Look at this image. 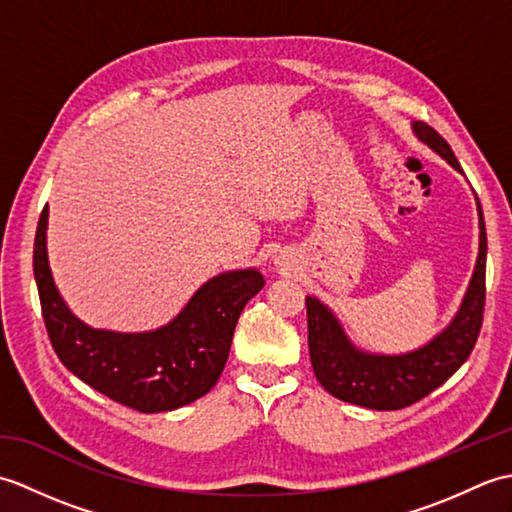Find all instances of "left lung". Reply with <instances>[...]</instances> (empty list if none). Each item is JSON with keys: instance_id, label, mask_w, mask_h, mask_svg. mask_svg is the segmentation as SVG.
Returning a JSON list of instances; mask_svg holds the SVG:
<instances>
[{"instance_id": "8db88e82", "label": "left lung", "mask_w": 512, "mask_h": 512, "mask_svg": "<svg viewBox=\"0 0 512 512\" xmlns=\"http://www.w3.org/2000/svg\"><path fill=\"white\" fill-rule=\"evenodd\" d=\"M413 132L440 154L453 169L462 171L458 158L436 129L413 123ZM480 255L462 306L442 334L416 352L402 356L363 354L347 341L339 321L314 297L308 308V347L314 376L334 398L376 411L409 407L449 380L471 356L482 330L486 301V228L480 200Z\"/></svg>"}]
</instances>
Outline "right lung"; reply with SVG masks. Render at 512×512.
<instances>
[{
    "label": "right lung",
    "instance_id": "obj_1",
    "mask_svg": "<svg viewBox=\"0 0 512 512\" xmlns=\"http://www.w3.org/2000/svg\"><path fill=\"white\" fill-rule=\"evenodd\" d=\"M48 206L35 235V279L43 323L59 361L103 396L140 413L171 411L211 391L226 365L246 303L264 288L255 268L217 275L176 319L145 334L92 330L65 306L46 253Z\"/></svg>",
    "mask_w": 512,
    "mask_h": 512
}]
</instances>
